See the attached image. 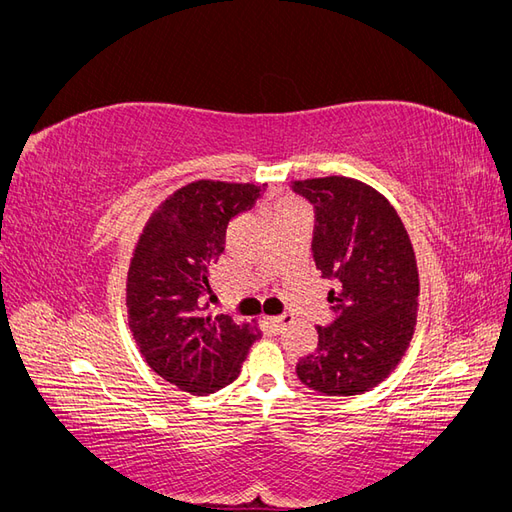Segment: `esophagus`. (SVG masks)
Here are the masks:
<instances>
[{"instance_id": "1", "label": "esophagus", "mask_w": 512, "mask_h": 512, "mask_svg": "<svg viewBox=\"0 0 512 512\" xmlns=\"http://www.w3.org/2000/svg\"><path fill=\"white\" fill-rule=\"evenodd\" d=\"M290 322H292V316H290V314H282V316L269 318V324H271V329H273L275 333H282V331L286 329V324H290Z\"/></svg>"}]
</instances>
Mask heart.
Instances as JSON below:
<instances>
[{
	"instance_id": "obj_1",
	"label": "heart",
	"mask_w": 512,
	"mask_h": 512,
	"mask_svg": "<svg viewBox=\"0 0 512 512\" xmlns=\"http://www.w3.org/2000/svg\"><path fill=\"white\" fill-rule=\"evenodd\" d=\"M290 211H303V207H301V203H299L297 198L286 196V198L275 200V203L271 205L269 218H277V215H284V213H290Z\"/></svg>"
}]
</instances>
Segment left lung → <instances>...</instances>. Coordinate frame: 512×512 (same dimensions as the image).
Segmentation results:
<instances>
[{
	"label": "left lung",
	"instance_id": "obj_1",
	"mask_svg": "<svg viewBox=\"0 0 512 512\" xmlns=\"http://www.w3.org/2000/svg\"><path fill=\"white\" fill-rule=\"evenodd\" d=\"M314 207L312 254L329 290L333 322L297 363L299 380L324 395L374 389L406 354L416 327L418 271L408 230L393 205L348 177L294 181Z\"/></svg>",
	"mask_w": 512,
	"mask_h": 512
}]
</instances>
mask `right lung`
<instances>
[{"instance_id":"obj_1","label":"right lung","mask_w":512,"mask_h":512,"mask_svg":"<svg viewBox=\"0 0 512 512\" xmlns=\"http://www.w3.org/2000/svg\"><path fill=\"white\" fill-rule=\"evenodd\" d=\"M262 185L194 181L153 211L128 271L130 329L149 367L192 395L237 380L258 329L207 316L209 269L224 252L230 220L252 209Z\"/></svg>"}]
</instances>
